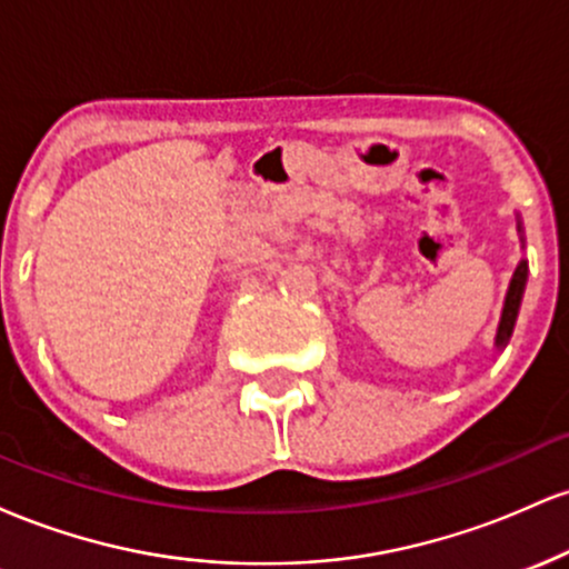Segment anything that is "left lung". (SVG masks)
<instances>
[{"instance_id": "obj_1", "label": "left lung", "mask_w": 569, "mask_h": 569, "mask_svg": "<svg viewBox=\"0 0 569 569\" xmlns=\"http://www.w3.org/2000/svg\"><path fill=\"white\" fill-rule=\"evenodd\" d=\"M516 232H519L521 248H525V227H521V219L516 217ZM527 259H521L516 264L511 283H508L506 291V302H502V312H500V323H498V335H495V348L502 350L508 345V339L513 335V326H516V316H519V307H521V297H525V286H527Z\"/></svg>"}]
</instances>
